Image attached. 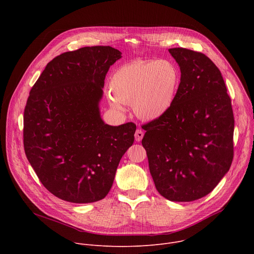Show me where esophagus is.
I'll return each instance as SVG.
<instances>
[{
	"instance_id": "obj_1",
	"label": "esophagus",
	"mask_w": 254,
	"mask_h": 254,
	"mask_svg": "<svg viewBox=\"0 0 254 254\" xmlns=\"http://www.w3.org/2000/svg\"><path fill=\"white\" fill-rule=\"evenodd\" d=\"M143 136V132L141 129H136L135 130V133H134V138H135V141H140L141 138Z\"/></svg>"
}]
</instances>
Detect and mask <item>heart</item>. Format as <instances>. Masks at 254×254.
Listing matches in <instances>:
<instances>
[{
  "mask_svg": "<svg viewBox=\"0 0 254 254\" xmlns=\"http://www.w3.org/2000/svg\"><path fill=\"white\" fill-rule=\"evenodd\" d=\"M180 82V69L172 61L134 60L112 75L108 102L118 112L125 111V103H131L138 119L156 121L172 108Z\"/></svg>",
  "mask_w": 254,
  "mask_h": 254,
  "instance_id": "heart-1",
  "label": "heart"
}]
</instances>
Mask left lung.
<instances>
[{
	"instance_id": "1",
	"label": "left lung",
	"mask_w": 254,
	"mask_h": 254,
	"mask_svg": "<svg viewBox=\"0 0 254 254\" xmlns=\"http://www.w3.org/2000/svg\"><path fill=\"white\" fill-rule=\"evenodd\" d=\"M181 70L171 110L144 125L141 144L158 192L173 202L208 195L233 160L234 118L220 70L203 53L169 49Z\"/></svg>"
}]
</instances>
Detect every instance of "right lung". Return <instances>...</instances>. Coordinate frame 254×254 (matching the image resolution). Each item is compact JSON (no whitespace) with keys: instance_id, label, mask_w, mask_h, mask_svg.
I'll list each match as a JSON object with an SVG mask.
<instances>
[{"instance_id":"1","label":"right lung","mask_w":254,"mask_h":254,"mask_svg":"<svg viewBox=\"0 0 254 254\" xmlns=\"http://www.w3.org/2000/svg\"><path fill=\"white\" fill-rule=\"evenodd\" d=\"M122 58L111 46L65 52L45 67L24 112V149L44 187L71 203H92L110 192L135 125H106L100 116L104 79Z\"/></svg>"}]
</instances>
